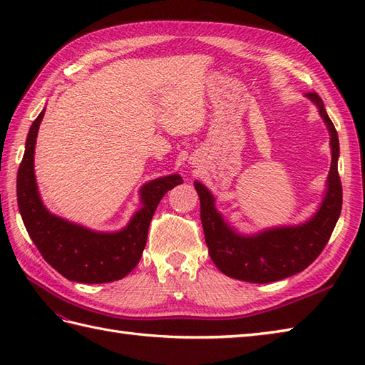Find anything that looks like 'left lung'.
<instances>
[{"label":"left lung","instance_id":"1","mask_svg":"<svg viewBox=\"0 0 365 365\" xmlns=\"http://www.w3.org/2000/svg\"><path fill=\"white\" fill-rule=\"evenodd\" d=\"M307 97L319 106L327 122L332 150L327 196L311 221L297 227L269 229L254 237L238 235L216 212L210 191L202 183L195 182L208 254L215 265L229 277L267 284L301 273L319 257L336 227L342 210V183L337 170L339 136L319 94L309 92Z\"/></svg>","mask_w":365,"mask_h":365}]
</instances>
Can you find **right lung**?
Returning <instances> with one entry per match:
<instances>
[{
    "label": "right lung",
    "instance_id": "1",
    "mask_svg": "<svg viewBox=\"0 0 365 365\" xmlns=\"http://www.w3.org/2000/svg\"><path fill=\"white\" fill-rule=\"evenodd\" d=\"M43 113L45 110L29 128L17 174V200L23 224L42 257L68 281L83 284L119 281L138 265L152 216L161 197L175 185L183 183L182 177L174 174L145 183L141 188L143 208L125 229L114 234L92 232L54 216L38 197L34 177V147Z\"/></svg>",
    "mask_w": 365,
    "mask_h": 365
}]
</instances>
